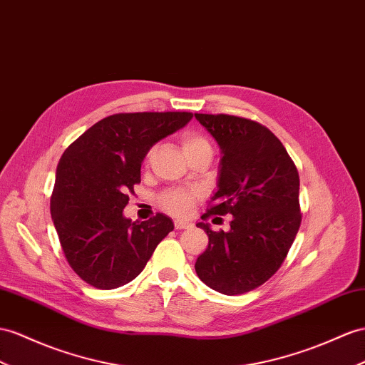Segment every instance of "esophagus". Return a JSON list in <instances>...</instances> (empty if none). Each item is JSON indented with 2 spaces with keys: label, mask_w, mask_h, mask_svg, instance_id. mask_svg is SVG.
I'll list each match as a JSON object with an SVG mask.
<instances>
[{
  "label": "esophagus",
  "mask_w": 365,
  "mask_h": 365,
  "mask_svg": "<svg viewBox=\"0 0 365 365\" xmlns=\"http://www.w3.org/2000/svg\"><path fill=\"white\" fill-rule=\"evenodd\" d=\"M174 227H175V230H186V228L191 227V223L185 222V220H175Z\"/></svg>",
  "instance_id": "34e87169"
}]
</instances>
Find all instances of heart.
I'll return each mask as SVG.
<instances>
[{
	"label": "heart",
	"instance_id": "b5f03b06",
	"mask_svg": "<svg viewBox=\"0 0 365 365\" xmlns=\"http://www.w3.org/2000/svg\"><path fill=\"white\" fill-rule=\"evenodd\" d=\"M202 149H211V145L207 138H205L199 133H185L182 135V151L185 157H188L194 153L202 151ZM192 200H194V192L191 191H168L162 194L160 203L162 207L170 211L174 216H185L188 214L192 208Z\"/></svg>",
	"mask_w": 365,
	"mask_h": 365
}]
</instances>
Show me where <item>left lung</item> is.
I'll list each match as a JSON object with an SVG mask.
<instances>
[{
  "label": "left lung",
  "instance_id": "obj_1",
  "mask_svg": "<svg viewBox=\"0 0 365 365\" xmlns=\"http://www.w3.org/2000/svg\"><path fill=\"white\" fill-rule=\"evenodd\" d=\"M195 118L222 154L217 191L205 216L232 219L228 231L197 223L210 240L194 268L216 292L244 294L267 282L293 245L302 219L299 174L280 140L256 121L225 114Z\"/></svg>",
  "mask_w": 365,
  "mask_h": 365
}]
</instances>
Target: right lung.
<instances>
[{"instance_id":"right-lung-1","label":"right lung","mask_w":365,"mask_h":365,"mask_svg":"<svg viewBox=\"0 0 365 365\" xmlns=\"http://www.w3.org/2000/svg\"><path fill=\"white\" fill-rule=\"evenodd\" d=\"M191 118V112L109 115L63 153L51 214L64 256L86 284L112 289L130 282L174 230L165 214L133 222L123 210L149 149Z\"/></svg>"}]
</instances>
